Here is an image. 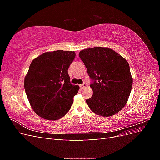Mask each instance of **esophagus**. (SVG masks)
I'll use <instances>...</instances> for the list:
<instances>
[{"label":"esophagus","mask_w":160,"mask_h":160,"mask_svg":"<svg viewBox=\"0 0 160 160\" xmlns=\"http://www.w3.org/2000/svg\"><path fill=\"white\" fill-rule=\"evenodd\" d=\"M86 85H87L86 83H83L82 85H80L79 87H80L81 89H83V88H85V87H86Z\"/></svg>","instance_id":"obj_1"}]
</instances>
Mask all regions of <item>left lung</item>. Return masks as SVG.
<instances>
[{"label":"left lung","instance_id":"8db88e82","mask_svg":"<svg viewBox=\"0 0 160 160\" xmlns=\"http://www.w3.org/2000/svg\"><path fill=\"white\" fill-rule=\"evenodd\" d=\"M80 59L93 81V95L86 102L92 111L103 117L118 113L128 102L133 79L128 62L109 48L82 50Z\"/></svg>","mask_w":160,"mask_h":160}]
</instances>
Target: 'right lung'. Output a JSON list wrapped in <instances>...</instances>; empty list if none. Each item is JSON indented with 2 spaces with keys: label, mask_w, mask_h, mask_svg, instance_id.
I'll return each instance as SVG.
<instances>
[{
  "label": "right lung",
  "mask_w": 160,
  "mask_h": 160,
  "mask_svg": "<svg viewBox=\"0 0 160 160\" xmlns=\"http://www.w3.org/2000/svg\"><path fill=\"white\" fill-rule=\"evenodd\" d=\"M75 51L58 50L33 59L25 77V90L34 111L41 118L57 120L68 112L79 87L71 84L68 69Z\"/></svg>",
  "instance_id": "obj_1"
}]
</instances>
